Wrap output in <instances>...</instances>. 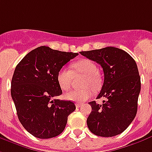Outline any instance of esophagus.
<instances>
[{"mask_svg": "<svg viewBox=\"0 0 152 152\" xmlns=\"http://www.w3.org/2000/svg\"><path fill=\"white\" fill-rule=\"evenodd\" d=\"M81 105H82V103H76V108H79V107H80V106H81Z\"/></svg>", "mask_w": 152, "mask_h": 152, "instance_id": "esophagus-1", "label": "esophagus"}]
</instances>
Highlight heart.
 <instances>
[{
	"mask_svg": "<svg viewBox=\"0 0 152 152\" xmlns=\"http://www.w3.org/2000/svg\"><path fill=\"white\" fill-rule=\"evenodd\" d=\"M75 74L84 75L80 89H75L65 94V98L72 102H84L89 98L93 91H97L102 85V80L98 74V68L93 61L88 59H80L72 64ZM57 82L63 90H68L72 86L73 75L67 67H62L57 73Z\"/></svg>",
	"mask_w": 152,
	"mask_h": 152,
	"instance_id": "b5f03b06",
	"label": "heart"
}]
</instances>
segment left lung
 Masks as SVG:
<instances>
[{
	"instance_id": "obj_1",
	"label": "left lung",
	"mask_w": 152,
	"mask_h": 152,
	"mask_svg": "<svg viewBox=\"0 0 152 152\" xmlns=\"http://www.w3.org/2000/svg\"><path fill=\"white\" fill-rule=\"evenodd\" d=\"M82 56L96 62L104 72V83L97 98L102 104L89 102L92 107L87 118L94 134L113 137L122 133L135 118L141 81L134 59L125 50L113 47L80 51Z\"/></svg>"
}]
</instances>
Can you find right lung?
<instances>
[{
  "instance_id": "1",
  "label": "right lung",
  "mask_w": 152,
  "mask_h": 152,
  "mask_svg": "<svg viewBox=\"0 0 152 152\" xmlns=\"http://www.w3.org/2000/svg\"><path fill=\"white\" fill-rule=\"evenodd\" d=\"M78 53L42 46L19 62L11 81V96L23 127L36 138L50 139L64 131L67 117L76 110L70 101L56 99L62 94L57 73Z\"/></svg>"
}]
</instances>
